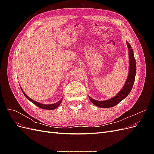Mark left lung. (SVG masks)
<instances>
[{
  "label": "left lung",
  "mask_w": 154,
  "mask_h": 154,
  "mask_svg": "<svg viewBox=\"0 0 154 154\" xmlns=\"http://www.w3.org/2000/svg\"><path fill=\"white\" fill-rule=\"evenodd\" d=\"M127 44L129 50L128 52L130 58V69L127 82H126L122 91L118 92V94L115 97H112V98L105 101H96L89 97L91 101L96 106L101 107V108H110V107H112L118 104L121 101H122L124 98H125L132 90L135 82V78H136V62L134 58V52L131 45H130L128 42H127Z\"/></svg>",
  "instance_id": "1"
}]
</instances>
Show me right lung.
<instances>
[{"label":"right lung","mask_w":154,"mask_h":154,"mask_svg":"<svg viewBox=\"0 0 154 154\" xmlns=\"http://www.w3.org/2000/svg\"><path fill=\"white\" fill-rule=\"evenodd\" d=\"M22 92H23V94H24V96L27 97V99H28L29 101H31L32 103H34L35 105H36L37 106H38V107H40V108H41V109H47V110H53V109H56V108H57V107L60 105V103H62V100H60V101H59L58 102H57V103H54V104H51V105H44V104H42V103H38V102H36V101H34V100H32V99H31V98H29V97L27 96L25 93L24 92V91H22Z\"/></svg>","instance_id":"right-lung-1"}]
</instances>
